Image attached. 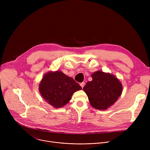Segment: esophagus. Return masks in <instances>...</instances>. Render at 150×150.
Returning <instances> with one entry per match:
<instances>
[{"label":"esophagus","instance_id":"34e87169","mask_svg":"<svg viewBox=\"0 0 150 150\" xmlns=\"http://www.w3.org/2000/svg\"><path fill=\"white\" fill-rule=\"evenodd\" d=\"M80 85H81V87L82 88H83V87H84V85H85V82H82V83H80Z\"/></svg>","mask_w":150,"mask_h":150}]
</instances>
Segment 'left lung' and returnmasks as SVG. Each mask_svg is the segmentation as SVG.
I'll use <instances>...</instances> for the list:
<instances>
[{"mask_svg": "<svg viewBox=\"0 0 150 150\" xmlns=\"http://www.w3.org/2000/svg\"><path fill=\"white\" fill-rule=\"evenodd\" d=\"M93 80L83 88L91 105L96 109L105 110L113 105L121 96L123 87L119 79L110 73L94 72Z\"/></svg>", "mask_w": 150, "mask_h": 150, "instance_id": "left-lung-1", "label": "left lung"}]
</instances>
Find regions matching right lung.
I'll return each mask as SVG.
<instances>
[{
    "label": "right lung",
    "mask_w": 150,
    "mask_h": 150,
    "mask_svg": "<svg viewBox=\"0 0 150 150\" xmlns=\"http://www.w3.org/2000/svg\"><path fill=\"white\" fill-rule=\"evenodd\" d=\"M81 89L73 78L60 71H49L45 74L38 88L43 99L56 109L67 104L73 94Z\"/></svg>",
    "instance_id": "right-lung-1"
}]
</instances>
